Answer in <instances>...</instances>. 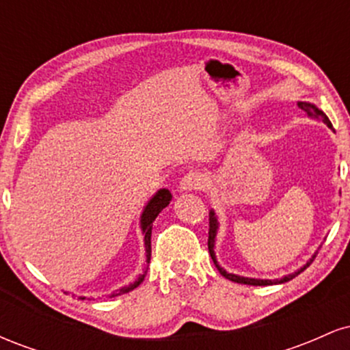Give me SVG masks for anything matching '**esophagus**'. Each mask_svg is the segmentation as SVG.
<instances>
[{
    "label": "esophagus",
    "mask_w": 350,
    "mask_h": 350,
    "mask_svg": "<svg viewBox=\"0 0 350 350\" xmlns=\"http://www.w3.org/2000/svg\"><path fill=\"white\" fill-rule=\"evenodd\" d=\"M206 184V176L200 174V172H189L180 179L179 187L180 191H199Z\"/></svg>",
    "instance_id": "34e87169"
}]
</instances>
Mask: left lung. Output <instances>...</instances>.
I'll return each mask as SVG.
<instances>
[{
    "instance_id": "8db88e82",
    "label": "left lung",
    "mask_w": 350,
    "mask_h": 350,
    "mask_svg": "<svg viewBox=\"0 0 350 350\" xmlns=\"http://www.w3.org/2000/svg\"><path fill=\"white\" fill-rule=\"evenodd\" d=\"M298 107L301 110H304L308 113L309 118H314V120H319V122H323L324 124H327L329 128L332 130V123L329 122V118L324 113L323 110H319L314 103H309V102H298ZM217 232H219V217H217L214 208H211L208 211V253H211L212 256V262L217 267V270L220 271V275L226 276L227 280L234 281V283H242V284H252V286H268V284H281V283H286V281H290L295 278V276H298L301 271H304L306 268L311 265L312 260H314L316 253L314 255L309 258V262H306V265H303V267L299 268V270H296L295 273H290V275H284L283 278L280 280H263V278H248V276H240V275H235V273H228L226 268H222L217 262V256H215V239H217Z\"/></svg>"
}]
</instances>
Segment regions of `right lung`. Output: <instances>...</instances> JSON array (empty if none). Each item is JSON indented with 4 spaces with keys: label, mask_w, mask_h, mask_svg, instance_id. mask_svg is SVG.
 <instances>
[{
    "label": "right lung",
    "mask_w": 350,
    "mask_h": 350,
    "mask_svg": "<svg viewBox=\"0 0 350 350\" xmlns=\"http://www.w3.org/2000/svg\"><path fill=\"white\" fill-rule=\"evenodd\" d=\"M171 199H172V196H171V192L167 191V189H159V191L156 192V194L152 196L150 200H148L146 206L143 207L142 217H139V228H142V234L144 235V252H146V263H150V260H151V228H152V222H154V219L159 215V212H161L164 207L170 206ZM146 271H148V268H144V271L133 281V283L126 284V286H122L120 290H115L110 295L111 298H113V296L124 295V293H130L131 290H135V288H138L139 284L143 283L144 276H146ZM79 299H85V296H79Z\"/></svg>",
    "instance_id": "obj_1"
}]
</instances>
